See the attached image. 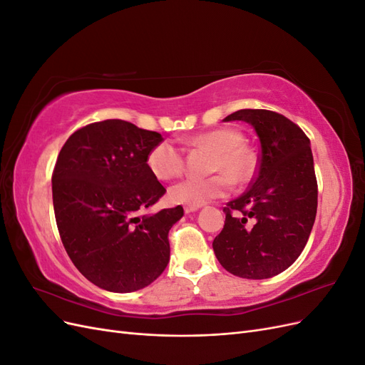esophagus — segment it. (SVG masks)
Returning a JSON list of instances; mask_svg holds the SVG:
<instances>
[{"instance_id": "34e87169", "label": "esophagus", "mask_w": 365, "mask_h": 365, "mask_svg": "<svg viewBox=\"0 0 365 365\" xmlns=\"http://www.w3.org/2000/svg\"><path fill=\"white\" fill-rule=\"evenodd\" d=\"M197 210H200V207H192V205H187V207H184V212L189 215V213H193V212H197Z\"/></svg>"}]
</instances>
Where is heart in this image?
Here are the masks:
<instances>
[{
    "instance_id": "b5f03b06",
    "label": "heart",
    "mask_w": 365,
    "mask_h": 365,
    "mask_svg": "<svg viewBox=\"0 0 365 365\" xmlns=\"http://www.w3.org/2000/svg\"><path fill=\"white\" fill-rule=\"evenodd\" d=\"M195 148L213 150L210 170L220 172L208 178L189 176L170 187L169 196L175 204L200 207L212 200H217L231 189L230 176L236 182H245L254 172V157L247 146L244 137L235 129L219 128L196 134L190 140ZM150 173L158 180H170L184 169L182 150L175 143L164 140L153 146L146 158Z\"/></svg>"
}]
</instances>
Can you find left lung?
Listing matches in <instances>:
<instances>
[{"instance_id":"left-lung-1","label":"left lung","mask_w":365,"mask_h":365,"mask_svg":"<svg viewBox=\"0 0 365 365\" xmlns=\"http://www.w3.org/2000/svg\"><path fill=\"white\" fill-rule=\"evenodd\" d=\"M251 125L260 141L250 189L224 208L213 240L216 259L242 279H269L288 269L311 235L318 187L311 141L289 118L267 109H240L224 121Z\"/></svg>"}]
</instances>
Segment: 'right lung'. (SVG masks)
<instances>
[{"mask_svg": "<svg viewBox=\"0 0 365 365\" xmlns=\"http://www.w3.org/2000/svg\"><path fill=\"white\" fill-rule=\"evenodd\" d=\"M163 140L129 121L103 120L76 130L59 152L51 189L62 244L83 277L105 291L146 288L169 263L168 235L182 207L140 215L165 193L146 164Z\"/></svg>", "mask_w": 365, "mask_h": 365, "instance_id": "right-lung-1", "label": "right lung"}]
</instances>
